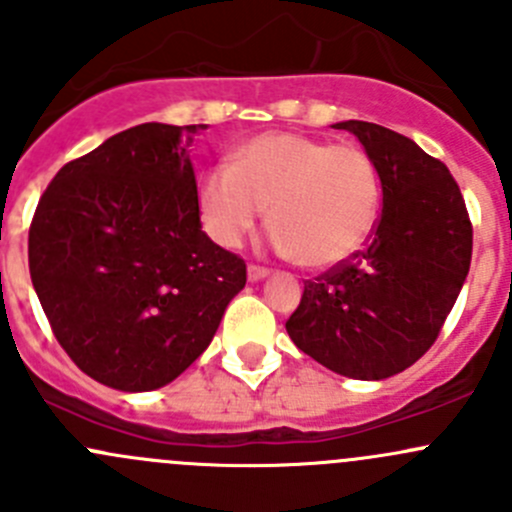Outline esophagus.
Masks as SVG:
<instances>
[{
	"label": "esophagus",
	"mask_w": 512,
	"mask_h": 512,
	"mask_svg": "<svg viewBox=\"0 0 512 512\" xmlns=\"http://www.w3.org/2000/svg\"><path fill=\"white\" fill-rule=\"evenodd\" d=\"M267 275H270V270H265V267H257V265L247 267V280H250V282L265 280Z\"/></svg>",
	"instance_id": "obj_1"
}]
</instances>
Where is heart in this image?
I'll list each match as a JSON object with an SVG mask.
<instances>
[{"instance_id": "heart-1", "label": "heart", "mask_w": 512, "mask_h": 512, "mask_svg": "<svg viewBox=\"0 0 512 512\" xmlns=\"http://www.w3.org/2000/svg\"><path fill=\"white\" fill-rule=\"evenodd\" d=\"M200 218L218 245L240 247L265 218L277 227V252L312 270L352 260L369 242L381 213L374 158L356 143H329L292 131H267L203 175Z\"/></svg>"}]
</instances>
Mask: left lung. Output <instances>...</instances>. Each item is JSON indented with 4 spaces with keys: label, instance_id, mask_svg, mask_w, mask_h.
<instances>
[{
    "label": "left lung",
    "instance_id": "obj_1",
    "mask_svg": "<svg viewBox=\"0 0 512 512\" xmlns=\"http://www.w3.org/2000/svg\"><path fill=\"white\" fill-rule=\"evenodd\" d=\"M334 128L352 133L374 158L384 208L364 252L304 285L287 334L334 374L381 381L436 342L468 277L473 230L441 160L376 123Z\"/></svg>",
    "mask_w": 512,
    "mask_h": 512
}]
</instances>
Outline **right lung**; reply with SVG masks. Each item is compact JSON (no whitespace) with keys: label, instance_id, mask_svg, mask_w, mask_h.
<instances>
[{"label":"right lung","instance_id":"1","mask_svg":"<svg viewBox=\"0 0 512 512\" xmlns=\"http://www.w3.org/2000/svg\"><path fill=\"white\" fill-rule=\"evenodd\" d=\"M141 123L66 163L29 230V272L66 354L98 384L153 391L213 342L245 262L200 225L195 136Z\"/></svg>","mask_w":512,"mask_h":512}]
</instances>
